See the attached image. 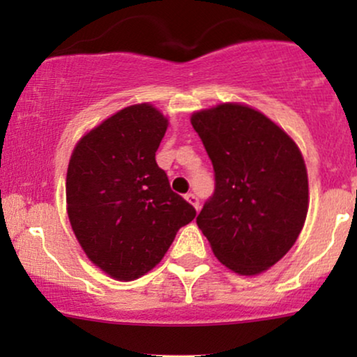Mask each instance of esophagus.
Here are the masks:
<instances>
[{"label": "esophagus", "instance_id": "1", "mask_svg": "<svg viewBox=\"0 0 357 357\" xmlns=\"http://www.w3.org/2000/svg\"><path fill=\"white\" fill-rule=\"evenodd\" d=\"M184 198H186L188 202H190V203L192 204V206H195L196 210H198V208H199V199L196 198L195 192H186V195H184Z\"/></svg>", "mask_w": 357, "mask_h": 357}]
</instances>
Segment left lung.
Returning a JSON list of instances; mask_svg holds the SVG:
<instances>
[{
    "instance_id": "obj_1",
    "label": "left lung",
    "mask_w": 357,
    "mask_h": 357,
    "mask_svg": "<svg viewBox=\"0 0 357 357\" xmlns=\"http://www.w3.org/2000/svg\"><path fill=\"white\" fill-rule=\"evenodd\" d=\"M215 171V191L196 223L223 265L264 272L296 243L309 208L301 151L280 127L238 104L192 114Z\"/></svg>"
}]
</instances>
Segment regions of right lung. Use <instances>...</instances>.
I'll list each match as a JSON object with an SVG mask.
<instances>
[{"mask_svg": "<svg viewBox=\"0 0 357 357\" xmlns=\"http://www.w3.org/2000/svg\"><path fill=\"white\" fill-rule=\"evenodd\" d=\"M167 121L149 104L114 114L79 141L67 171V210L77 240L119 280L154 268L196 210L174 192L155 151Z\"/></svg>", "mask_w": 357, "mask_h": 357, "instance_id": "obj_1", "label": "right lung"}]
</instances>
